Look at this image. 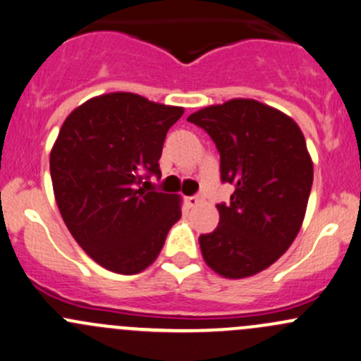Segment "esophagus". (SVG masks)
<instances>
[{"mask_svg":"<svg viewBox=\"0 0 361 361\" xmlns=\"http://www.w3.org/2000/svg\"><path fill=\"white\" fill-rule=\"evenodd\" d=\"M204 200V197L202 195H192V197H187V204H188V207H195V206H199L200 202H202Z\"/></svg>","mask_w":361,"mask_h":361,"instance_id":"obj_1","label":"esophagus"}]
</instances>
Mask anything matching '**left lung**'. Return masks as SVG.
I'll return each instance as SVG.
<instances>
[{
	"instance_id": "1",
	"label": "left lung",
	"mask_w": 361,
	"mask_h": 361,
	"mask_svg": "<svg viewBox=\"0 0 361 361\" xmlns=\"http://www.w3.org/2000/svg\"><path fill=\"white\" fill-rule=\"evenodd\" d=\"M207 131L221 157V180L233 185L218 204L219 225L200 235L207 267L245 279L271 267L298 237L313 185V161L301 128L252 98H233L188 116Z\"/></svg>"
}]
</instances>
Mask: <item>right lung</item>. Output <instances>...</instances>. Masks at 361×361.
Returning <instances> with one entry per match:
<instances>
[{"label":"right lung","instance_id":"1","mask_svg":"<svg viewBox=\"0 0 361 361\" xmlns=\"http://www.w3.org/2000/svg\"><path fill=\"white\" fill-rule=\"evenodd\" d=\"M183 112L116 91L86 100L60 128L50 152L56 206L75 242L105 270L149 268L181 218L180 195L138 185L143 174H161L166 133Z\"/></svg>","mask_w":361,"mask_h":361}]
</instances>
